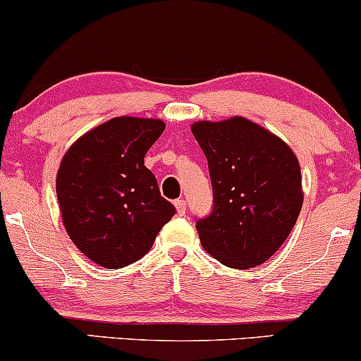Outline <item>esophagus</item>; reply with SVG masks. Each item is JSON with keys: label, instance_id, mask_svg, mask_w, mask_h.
<instances>
[{"label": "esophagus", "instance_id": "obj_1", "mask_svg": "<svg viewBox=\"0 0 361 361\" xmlns=\"http://www.w3.org/2000/svg\"><path fill=\"white\" fill-rule=\"evenodd\" d=\"M175 207H176L178 215H185V212H186V202L185 200H176Z\"/></svg>", "mask_w": 361, "mask_h": 361}]
</instances>
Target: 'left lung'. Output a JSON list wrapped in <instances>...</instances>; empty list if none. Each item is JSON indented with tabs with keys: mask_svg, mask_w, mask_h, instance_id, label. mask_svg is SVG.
<instances>
[{
	"mask_svg": "<svg viewBox=\"0 0 361 361\" xmlns=\"http://www.w3.org/2000/svg\"><path fill=\"white\" fill-rule=\"evenodd\" d=\"M192 132L214 190L212 214L197 221L202 246L229 268L258 267L279 251L300 214L299 159L279 135L244 117L200 120Z\"/></svg>",
	"mask_w": 361,
	"mask_h": 361,
	"instance_id": "left-lung-1",
	"label": "left lung"
}]
</instances>
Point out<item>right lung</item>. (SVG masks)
<instances>
[{"label": "right lung", "instance_id": "add662e5", "mask_svg": "<svg viewBox=\"0 0 361 361\" xmlns=\"http://www.w3.org/2000/svg\"><path fill=\"white\" fill-rule=\"evenodd\" d=\"M164 127L157 118L115 117L82 134L62 157L56 192L66 233L100 267L114 270L142 258L175 215L144 166Z\"/></svg>", "mask_w": 361, "mask_h": 361}]
</instances>
